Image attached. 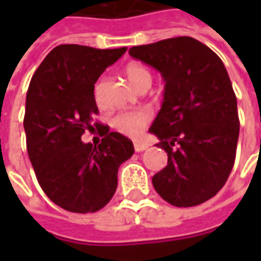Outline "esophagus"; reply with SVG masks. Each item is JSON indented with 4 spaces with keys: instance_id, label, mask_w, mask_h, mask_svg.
Instances as JSON below:
<instances>
[{
    "instance_id": "obj_1",
    "label": "esophagus",
    "mask_w": 261,
    "mask_h": 261,
    "mask_svg": "<svg viewBox=\"0 0 261 261\" xmlns=\"http://www.w3.org/2000/svg\"><path fill=\"white\" fill-rule=\"evenodd\" d=\"M148 148L147 144H144V142L136 141L134 142V149H136V152H142V151H145Z\"/></svg>"
}]
</instances>
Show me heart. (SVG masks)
Instances as JSON below:
<instances>
[{
	"label": "heart",
	"instance_id": "obj_1",
	"mask_svg": "<svg viewBox=\"0 0 261 261\" xmlns=\"http://www.w3.org/2000/svg\"><path fill=\"white\" fill-rule=\"evenodd\" d=\"M125 78L128 80L131 85L136 89H141L144 86L151 85L152 82V74L145 65L140 63H131L124 68ZM100 91V82L95 86V96H99ZM152 114L149 110L140 109V110H127L120 112L112 119V125L116 131L127 137H140L147 128V125L151 123Z\"/></svg>",
	"mask_w": 261,
	"mask_h": 261
}]
</instances>
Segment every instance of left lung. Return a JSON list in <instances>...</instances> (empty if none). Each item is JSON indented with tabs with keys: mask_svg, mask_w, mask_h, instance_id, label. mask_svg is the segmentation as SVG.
<instances>
[{
	"mask_svg": "<svg viewBox=\"0 0 261 261\" xmlns=\"http://www.w3.org/2000/svg\"><path fill=\"white\" fill-rule=\"evenodd\" d=\"M128 53L165 81L162 106L149 128L168 153V165L152 177L155 190L175 207L207 201L224 187L239 138L236 96L224 63L189 36L134 46Z\"/></svg>",
	"mask_w": 261,
	"mask_h": 261,
	"instance_id": "1",
	"label": "left lung"
}]
</instances>
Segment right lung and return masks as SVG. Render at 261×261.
I'll use <instances>...</instances> for the list:
<instances>
[{"label": "right lung", "instance_id": "obj_1", "mask_svg": "<svg viewBox=\"0 0 261 261\" xmlns=\"http://www.w3.org/2000/svg\"><path fill=\"white\" fill-rule=\"evenodd\" d=\"M127 47L100 48L61 44L32 76L26 95V147L46 196L71 213H96L117 189L119 166L134 153L131 140L108 125L102 142H82L97 114L95 84Z\"/></svg>", "mask_w": 261, "mask_h": 261}]
</instances>
